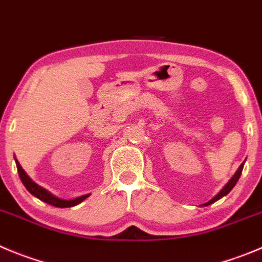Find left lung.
<instances>
[{
    "label": "left lung",
    "mask_w": 262,
    "mask_h": 262,
    "mask_svg": "<svg viewBox=\"0 0 262 262\" xmlns=\"http://www.w3.org/2000/svg\"><path fill=\"white\" fill-rule=\"evenodd\" d=\"M243 164H245V163H242V164H241V166H239V168H238V171H236V172H235V175H234V176H233V178H231V179H230V180H229V183H228V184H226V185H225V186H224V188H223V190H221V191H220V193H219V194H217V195H216V196H213V198H212V199H211V201H210V202H207V203H206V206H208V204L213 203V202H216V201H217V199L223 198V196H224V195H226V194H228V193H229V191H230V190H231V189H233V188H234V185H235V184H236V181H238V179H239V178H241V173H242V170H243Z\"/></svg>",
    "instance_id": "left-lung-1"
}]
</instances>
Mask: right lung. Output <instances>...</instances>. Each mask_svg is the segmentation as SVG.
<instances>
[{
	"mask_svg": "<svg viewBox=\"0 0 262 262\" xmlns=\"http://www.w3.org/2000/svg\"><path fill=\"white\" fill-rule=\"evenodd\" d=\"M15 162H16L17 172H19V176H20L21 183L24 184V186L27 188V190H28L31 194H33L34 196H37L38 199H41V201H43V202H46V203L51 204V206H55V207H60V208L73 207V206L81 203L83 199H86L87 196H89V194H86V195L78 196V198L72 199V201H66V199L56 198V196H54L52 194H50L47 190H45L43 188H41L39 185H37L34 181H32L31 179H29V176L26 173V171L21 168L20 163H19L17 161H15Z\"/></svg>",
	"mask_w": 262,
	"mask_h": 262,
	"instance_id": "obj_1",
	"label": "right lung"
}]
</instances>
